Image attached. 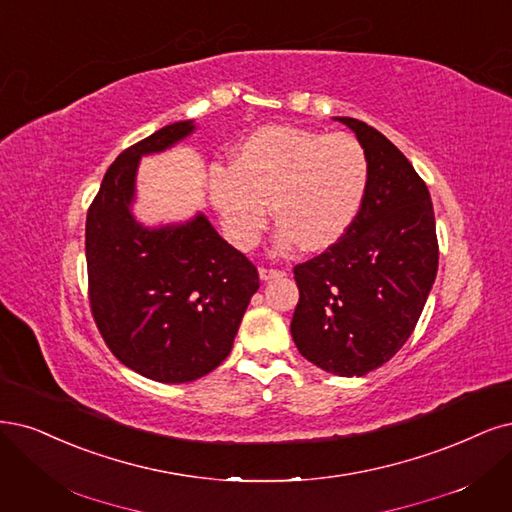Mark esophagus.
Listing matches in <instances>:
<instances>
[{"mask_svg":"<svg viewBox=\"0 0 512 512\" xmlns=\"http://www.w3.org/2000/svg\"><path fill=\"white\" fill-rule=\"evenodd\" d=\"M258 275H260V279H262V281H269V279H275V277H284V275H286V271H281V269H267V267H260V269H258Z\"/></svg>","mask_w":512,"mask_h":512,"instance_id":"obj_1","label":"esophagus"}]
</instances>
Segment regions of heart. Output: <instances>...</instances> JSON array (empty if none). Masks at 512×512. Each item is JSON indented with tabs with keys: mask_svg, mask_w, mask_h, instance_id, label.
Segmentation results:
<instances>
[{
	"mask_svg": "<svg viewBox=\"0 0 512 512\" xmlns=\"http://www.w3.org/2000/svg\"><path fill=\"white\" fill-rule=\"evenodd\" d=\"M368 178V156L354 135L264 127L237 148L231 169H211L209 195L239 248L258 241L271 203L279 250L298 243L317 252L354 224Z\"/></svg>",
	"mask_w": 512,
	"mask_h": 512,
	"instance_id": "obj_1",
	"label": "heart"
}]
</instances>
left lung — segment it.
<instances>
[{
  "label": "left lung",
  "mask_w": 512,
  "mask_h": 512,
  "mask_svg": "<svg viewBox=\"0 0 512 512\" xmlns=\"http://www.w3.org/2000/svg\"><path fill=\"white\" fill-rule=\"evenodd\" d=\"M364 146L370 178L362 209L330 248L294 267L290 332L303 358L339 377H362L407 343L438 271L426 182L390 139L366 122L334 118Z\"/></svg>",
  "instance_id": "obj_1"
}]
</instances>
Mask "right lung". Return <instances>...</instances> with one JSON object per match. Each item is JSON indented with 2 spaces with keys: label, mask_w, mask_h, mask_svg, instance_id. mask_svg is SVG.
I'll return each instance as SVG.
<instances>
[{
  "label": "right lung",
  "mask_w": 512,
  "mask_h": 512,
  "mask_svg": "<svg viewBox=\"0 0 512 512\" xmlns=\"http://www.w3.org/2000/svg\"><path fill=\"white\" fill-rule=\"evenodd\" d=\"M192 131V120L173 122L118 154L86 214L95 324L122 364L161 383H188L218 368L260 288L254 264L203 214L158 228L133 216L139 158Z\"/></svg>",
  "instance_id": "add662e5"
}]
</instances>
